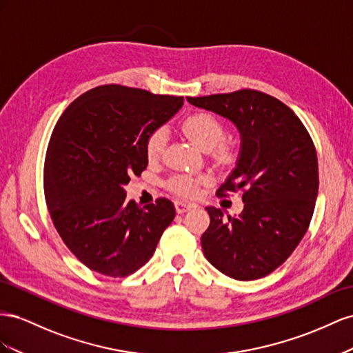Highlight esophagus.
Returning <instances> with one entry per match:
<instances>
[{
  "label": "esophagus",
  "instance_id": "34e87169",
  "mask_svg": "<svg viewBox=\"0 0 353 353\" xmlns=\"http://www.w3.org/2000/svg\"><path fill=\"white\" fill-rule=\"evenodd\" d=\"M174 205H176V211H177L179 214H183V213H186L188 210H190V208L194 207V205L185 203V201H176Z\"/></svg>",
  "mask_w": 353,
  "mask_h": 353
}]
</instances>
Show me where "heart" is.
<instances>
[{
    "label": "heart",
    "instance_id": "obj_1",
    "mask_svg": "<svg viewBox=\"0 0 353 353\" xmlns=\"http://www.w3.org/2000/svg\"><path fill=\"white\" fill-rule=\"evenodd\" d=\"M182 130L186 137L198 148L210 150L219 145L216 157L220 163H230L235 157V149L230 143H223L225 124L210 112L190 114L182 123ZM167 142V133L163 127L155 128L146 139V157L149 161H157L163 154ZM205 182L204 177L192 176H176L168 182V189L180 196H195L198 194L199 185Z\"/></svg>",
    "mask_w": 353,
    "mask_h": 353
}]
</instances>
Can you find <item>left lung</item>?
I'll list each match as a JSON object with an SVG mask.
<instances>
[{
  "instance_id": "8db88e82",
  "label": "left lung",
  "mask_w": 353,
  "mask_h": 353,
  "mask_svg": "<svg viewBox=\"0 0 353 353\" xmlns=\"http://www.w3.org/2000/svg\"><path fill=\"white\" fill-rule=\"evenodd\" d=\"M188 102L232 121L241 134L236 167L217 194L243 190L244 210L223 219L220 208H205L204 256L234 279L263 278L291 256L309 228L319 186L315 145L293 110L257 90Z\"/></svg>"
}]
</instances>
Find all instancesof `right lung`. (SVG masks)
I'll return each instance as SVG.
<instances>
[{
    "label": "right lung",
    "instance_id": "right-lung-1",
    "mask_svg": "<svg viewBox=\"0 0 353 353\" xmlns=\"http://www.w3.org/2000/svg\"><path fill=\"white\" fill-rule=\"evenodd\" d=\"M182 105V96L108 84L59 118L46 154V203L60 238L88 269L124 278L155 253L174 205L158 198L140 208L127 203L124 186L148 165V136Z\"/></svg>",
    "mask_w": 353,
    "mask_h": 353
}]
</instances>
